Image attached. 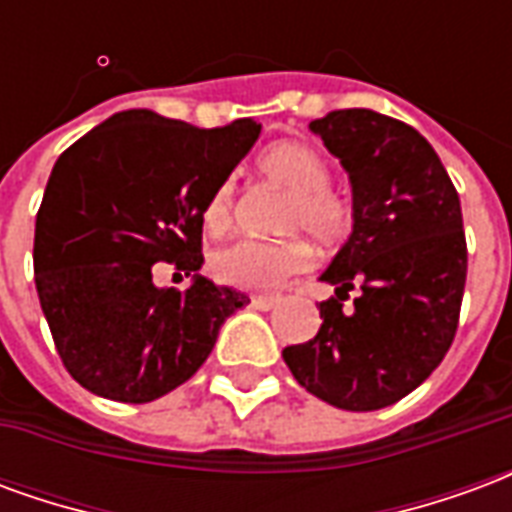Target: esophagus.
Returning a JSON list of instances; mask_svg holds the SVG:
<instances>
[{
  "label": "esophagus",
  "instance_id": "34e87169",
  "mask_svg": "<svg viewBox=\"0 0 512 512\" xmlns=\"http://www.w3.org/2000/svg\"><path fill=\"white\" fill-rule=\"evenodd\" d=\"M279 304V296H268V293H260V296H252V307H257V310H274Z\"/></svg>",
  "mask_w": 512,
  "mask_h": 512
}]
</instances>
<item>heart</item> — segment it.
Wrapping results in <instances>:
<instances>
[{
    "label": "heart",
    "mask_w": 512,
    "mask_h": 512,
    "mask_svg": "<svg viewBox=\"0 0 512 512\" xmlns=\"http://www.w3.org/2000/svg\"><path fill=\"white\" fill-rule=\"evenodd\" d=\"M260 172L288 189V200L282 205L279 227L307 233L321 246H334L351 233V211L334 191H329V167L310 145L301 142H279L260 156ZM235 186L233 180H222L211 197L202 205V227L205 233L222 235L233 222ZM312 263L310 246L301 238L282 241H257L241 238L222 246L211 257L213 277L244 290H274L290 277L307 271Z\"/></svg>",
    "instance_id": "1"
}]
</instances>
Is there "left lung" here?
Segmentation results:
<instances>
[{
  "mask_svg": "<svg viewBox=\"0 0 512 512\" xmlns=\"http://www.w3.org/2000/svg\"><path fill=\"white\" fill-rule=\"evenodd\" d=\"M310 128L348 172L354 230L321 274L334 285L318 307L321 329L282 356L329 406L378 411L450 351L466 285L461 200L428 139L395 117L337 109Z\"/></svg>",
  "mask_w": 512,
  "mask_h": 512,
  "instance_id": "obj_1",
  "label": "left lung"
}]
</instances>
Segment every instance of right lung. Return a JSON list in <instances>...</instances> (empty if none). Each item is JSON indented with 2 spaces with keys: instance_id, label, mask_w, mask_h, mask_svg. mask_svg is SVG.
<instances>
[{
  "instance_id": "add662e5",
  "label": "right lung",
  "mask_w": 512,
  "mask_h": 512,
  "mask_svg": "<svg viewBox=\"0 0 512 512\" xmlns=\"http://www.w3.org/2000/svg\"><path fill=\"white\" fill-rule=\"evenodd\" d=\"M260 123L197 128L117 112L51 169L35 222V288L62 365L93 395L150 403L189 381L222 323L249 304L202 268V205L252 150ZM194 276L156 289L152 263Z\"/></svg>"
}]
</instances>
